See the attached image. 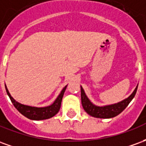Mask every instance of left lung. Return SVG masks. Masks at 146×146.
I'll return each instance as SVG.
<instances>
[{"label":"left lung","mask_w":146,"mask_h":146,"mask_svg":"<svg viewBox=\"0 0 146 146\" xmlns=\"http://www.w3.org/2000/svg\"><path fill=\"white\" fill-rule=\"evenodd\" d=\"M138 89V85L135 88L134 92L129 97L122 101L119 102L114 104L106 105V106H96L93 102H91L88 97L86 95L84 90L80 86V91H81V103L83 108L85 110V112L90 116L96 118H101V119H109L115 117L119 113L123 112L128 104L131 102V100L135 97L136 92Z\"/></svg>","instance_id":"8db88e82"}]
</instances>
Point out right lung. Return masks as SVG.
Masks as SVG:
<instances>
[{
	"label": "right lung",
	"mask_w": 146,
	"mask_h": 146,
	"mask_svg": "<svg viewBox=\"0 0 146 146\" xmlns=\"http://www.w3.org/2000/svg\"><path fill=\"white\" fill-rule=\"evenodd\" d=\"M66 87L67 85L65 86L62 88L60 94L58 95V97L52 104L48 106H44V107H36V106H31L22 104L16 100H15L13 97H11V94L8 92L6 85H5V89H6L7 94L11 99V102L13 103L15 109L21 114H23L24 116H26L28 119H32V120H42V119L51 118L58 113V111L60 110L62 97H63L65 91L66 89Z\"/></svg>",
	"instance_id": "obj_1"
}]
</instances>
